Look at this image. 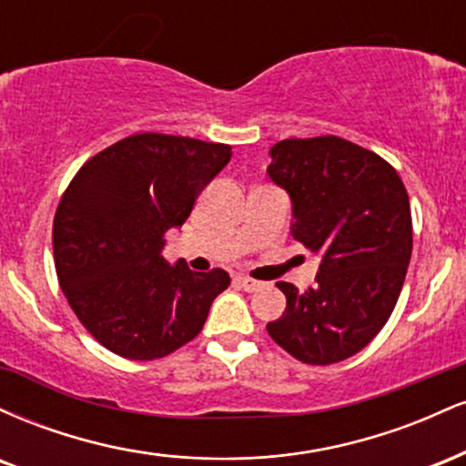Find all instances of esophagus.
Returning <instances> with one entry per match:
<instances>
[{"mask_svg":"<svg viewBox=\"0 0 466 466\" xmlns=\"http://www.w3.org/2000/svg\"><path fill=\"white\" fill-rule=\"evenodd\" d=\"M234 280H237L238 285L243 287L245 291H249V293H254V291H258V289H263V282L254 280V278H249V276H237V278H234Z\"/></svg>","mask_w":466,"mask_h":466,"instance_id":"esophagus-1","label":"esophagus"}]
</instances>
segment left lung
<instances>
[{
  "label": "left lung",
  "mask_w": 466,
  "mask_h": 466,
  "mask_svg": "<svg viewBox=\"0 0 466 466\" xmlns=\"http://www.w3.org/2000/svg\"><path fill=\"white\" fill-rule=\"evenodd\" d=\"M267 173L293 201L291 237L322 256L315 287L278 282L287 309L267 330L302 363L349 360L386 326L403 289L408 190L392 164L337 136L274 144Z\"/></svg>",
  "instance_id": "obj_1"
}]
</instances>
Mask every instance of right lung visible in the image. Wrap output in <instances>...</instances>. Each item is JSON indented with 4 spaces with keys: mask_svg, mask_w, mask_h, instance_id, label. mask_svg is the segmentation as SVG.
I'll use <instances>...</instances> for the list:
<instances>
[{
    "mask_svg": "<svg viewBox=\"0 0 466 466\" xmlns=\"http://www.w3.org/2000/svg\"><path fill=\"white\" fill-rule=\"evenodd\" d=\"M232 147L136 133L80 166L58 201V285L80 324L133 361L170 355L201 333L228 271L197 274L164 258L166 232L190 217Z\"/></svg>",
    "mask_w": 466,
    "mask_h": 466,
    "instance_id": "1",
    "label": "right lung"
}]
</instances>
